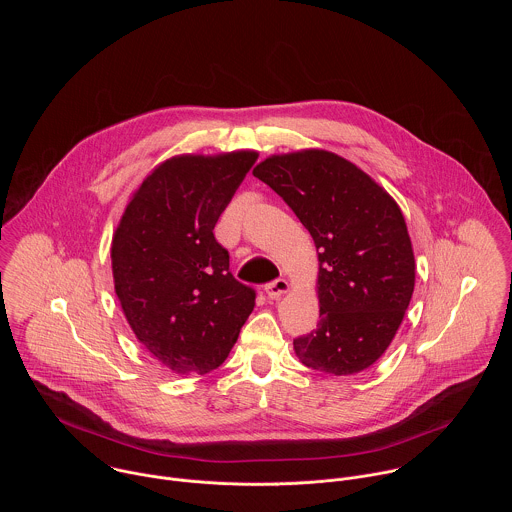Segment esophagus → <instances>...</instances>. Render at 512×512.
<instances>
[{"label":"esophagus","mask_w":512,"mask_h":512,"mask_svg":"<svg viewBox=\"0 0 512 512\" xmlns=\"http://www.w3.org/2000/svg\"><path fill=\"white\" fill-rule=\"evenodd\" d=\"M264 290H266L270 299H278V297H282L284 293L290 290V286H288V282H286L284 278H278V280H274V282L266 284V286H264Z\"/></svg>","instance_id":"obj_1"}]
</instances>
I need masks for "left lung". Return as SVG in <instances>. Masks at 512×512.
<instances>
[{
    "mask_svg": "<svg viewBox=\"0 0 512 512\" xmlns=\"http://www.w3.org/2000/svg\"><path fill=\"white\" fill-rule=\"evenodd\" d=\"M319 250V323L293 339L299 361L335 376L374 365L392 343L416 282L410 234L396 201L355 163L303 149L258 163Z\"/></svg>",
    "mask_w": 512,
    "mask_h": 512,
    "instance_id": "8db88e82",
    "label": "left lung"
}]
</instances>
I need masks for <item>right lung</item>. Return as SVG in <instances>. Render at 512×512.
<instances>
[{"mask_svg":"<svg viewBox=\"0 0 512 512\" xmlns=\"http://www.w3.org/2000/svg\"><path fill=\"white\" fill-rule=\"evenodd\" d=\"M256 151L177 155L134 193L112 238V274L138 341L177 374L219 368L256 292L228 270L215 224Z\"/></svg>","mask_w":512,"mask_h":512,"instance_id":"obj_1","label":"right lung"}]
</instances>
